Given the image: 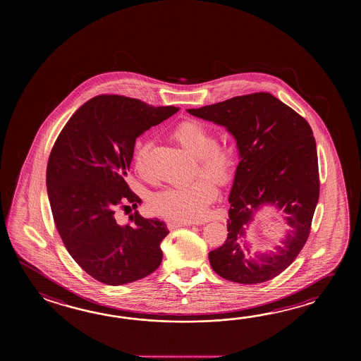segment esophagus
<instances>
[{"label": "esophagus", "instance_id": "34e87169", "mask_svg": "<svg viewBox=\"0 0 361 361\" xmlns=\"http://www.w3.org/2000/svg\"><path fill=\"white\" fill-rule=\"evenodd\" d=\"M193 223L192 222H182V221H171V222L168 223V227H169L170 230H174V228H178V227H188V226H192Z\"/></svg>", "mask_w": 361, "mask_h": 361}]
</instances>
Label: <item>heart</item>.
<instances>
[{
  "label": "heart",
  "mask_w": 361,
  "mask_h": 361,
  "mask_svg": "<svg viewBox=\"0 0 361 361\" xmlns=\"http://www.w3.org/2000/svg\"><path fill=\"white\" fill-rule=\"evenodd\" d=\"M171 138L187 154L196 159L197 169L195 170V174L205 178L156 192L149 199V207L154 214L171 221H199L207 213V207L216 195V188L212 183L226 184L232 177L235 154L230 147L216 142L215 133L210 126L197 120H185L178 123L171 131ZM148 148L149 143L143 139L135 143L133 161L138 171L145 168Z\"/></svg>",
  "instance_id": "obj_1"
}]
</instances>
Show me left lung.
Returning <instances> with one entry per match:
<instances>
[{
	"mask_svg": "<svg viewBox=\"0 0 361 361\" xmlns=\"http://www.w3.org/2000/svg\"><path fill=\"white\" fill-rule=\"evenodd\" d=\"M227 128L236 139L240 162L231 190L227 240L209 253L212 269L238 284H259L280 275L306 244L320 195L312 129L306 118L269 92H253L187 109ZM285 214L283 245L271 255L248 257L240 238L261 207Z\"/></svg>",
	"mask_w": 361,
	"mask_h": 361,
	"instance_id": "1",
	"label": "left lung"
}]
</instances>
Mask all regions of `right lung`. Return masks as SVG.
I'll return each instance as SVG.
<instances>
[{
	"label": "right lung",
	"instance_id": "obj_1",
	"mask_svg": "<svg viewBox=\"0 0 361 361\" xmlns=\"http://www.w3.org/2000/svg\"><path fill=\"white\" fill-rule=\"evenodd\" d=\"M178 111L98 95L77 109L55 140L47 170L55 226L77 264L103 284L133 283L161 263L165 222L135 212L120 224L116 213L142 202L125 180L135 139Z\"/></svg>",
	"mask_w": 361,
	"mask_h": 361
}]
</instances>
